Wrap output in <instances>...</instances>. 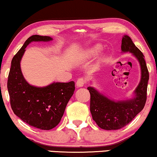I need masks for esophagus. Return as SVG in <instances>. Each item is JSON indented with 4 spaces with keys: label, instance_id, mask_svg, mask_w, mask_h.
Returning a JSON list of instances; mask_svg holds the SVG:
<instances>
[{
    "label": "esophagus",
    "instance_id": "34e87169",
    "mask_svg": "<svg viewBox=\"0 0 157 157\" xmlns=\"http://www.w3.org/2000/svg\"><path fill=\"white\" fill-rule=\"evenodd\" d=\"M86 83V79L84 78H79L76 82V86L77 87H81L84 85V84Z\"/></svg>",
    "mask_w": 157,
    "mask_h": 157
}]
</instances>
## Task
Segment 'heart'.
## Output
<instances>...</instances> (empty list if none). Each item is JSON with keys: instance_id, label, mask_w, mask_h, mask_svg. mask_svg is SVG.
Wrapping results in <instances>:
<instances>
[{"instance_id": "heart-1", "label": "heart", "mask_w": 157, "mask_h": 157, "mask_svg": "<svg viewBox=\"0 0 157 157\" xmlns=\"http://www.w3.org/2000/svg\"><path fill=\"white\" fill-rule=\"evenodd\" d=\"M101 45H94L93 47L90 48H89L87 51H86V55H87L88 56H95V55H96L97 53L101 51Z\"/></svg>"}]
</instances>
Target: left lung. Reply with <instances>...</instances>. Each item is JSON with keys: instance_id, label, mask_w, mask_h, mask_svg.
I'll list each match as a JSON object with an SVG mask.
<instances>
[{"instance_id": "1", "label": "left lung", "mask_w": 157, "mask_h": 157, "mask_svg": "<svg viewBox=\"0 0 157 157\" xmlns=\"http://www.w3.org/2000/svg\"><path fill=\"white\" fill-rule=\"evenodd\" d=\"M121 50L123 52L132 53L140 64L141 80L134 90V98L130 100L115 101L104 96L95 88L87 87L90 93L92 117L98 126L105 130H117L126 126L143 110L146 102L149 73L144 55L127 35L123 36Z\"/></svg>"}]
</instances>
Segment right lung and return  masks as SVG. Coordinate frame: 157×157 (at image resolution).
Masks as SVG:
<instances>
[{"instance_id":"right-lung-1","label":"right lung","mask_w":157,"mask_h":157,"mask_svg":"<svg viewBox=\"0 0 157 157\" xmlns=\"http://www.w3.org/2000/svg\"><path fill=\"white\" fill-rule=\"evenodd\" d=\"M52 40L50 36L40 35H33L28 39L13 57L7 82L14 113L29 126L42 130L52 129L59 123L75 91V83L53 82L44 87L30 85L22 73L20 61L25 48L31 42Z\"/></svg>"}]
</instances>
